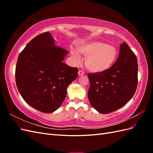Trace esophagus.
I'll use <instances>...</instances> for the list:
<instances>
[{"label":"esophagus","instance_id":"1","mask_svg":"<svg viewBox=\"0 0 153 153\" xmlns=\"http://www.w3.org/2000/svg\"><path fill=\"white\" fill-rule=\"evenodd\" d=\"M78 76H82V75H84L85 73H84V71H83L79 70V71H78Z\"/></svg>","mask_w":153,"mask_h":153}]
</instances>
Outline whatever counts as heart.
<instances>
[{
  "mask_svg": "<svg viewBox=\"0 0 153 153\" xmlns=\"http://www.w3.org/2000/svg\"><path fill=\"white\" fill-rule=\"evenodd\" d=\"M78 52L86 57L85 67L92 73H101L107 71L116 61L118 50L114 46L103 41H91L81 43L77 47ZM71 55L76 64L80 62V55L74 49Z\"/></svg>",
  "mask_w": 153,
  "mask_h": 153,
  "instance_id": "1",
  "label": "heart"
}]
</instances>
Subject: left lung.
<instances>
[{
	"instance_id": "1",
	"label": "left lung",
	"mask_w": 153,
	"mask_h": 153,
	"mask_svg": "<svg viewBox=\"0 0 153 153\" xmlns=\"http://www.w3.org/2000/svg\"><path fill=\"white\" fill-rule=\"evenodd\" d=\"M90 87L88 99L95 110L108 114L121 108L130 100L138 83L136 55L126 42L120 45L119 54L114 65L101 73L88 74Z\"/></svg>"
}]
</instances>
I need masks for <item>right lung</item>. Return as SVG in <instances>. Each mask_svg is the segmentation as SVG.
Returning a JSON list of instances; mask_svg holds the SVG:
<instances>
[{
    "label": "right lung",
    "mask_w": 153,
    "mask_h": 153,
    "mask_svg": "<svg viewBox=\"0 0 153 153\" xmlns=\"http://www.w3.org/2000/svg\"><path fill=\"white\" fill-rule=\"evenodd\" d=\"M68 51L55 45L48 32L37 36L18 58L16 84L20 95L32 107L52 113L62 105L67 88L78 76V69L63 62Z\"/></svg>",
    "instance_id": "add662e5"
}]
</instances>
